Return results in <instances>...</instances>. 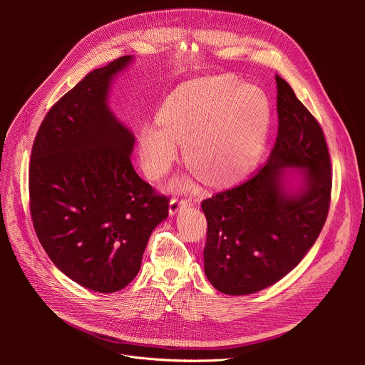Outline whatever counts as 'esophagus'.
Instances as JSON below:
<instances>
[{
	"label": "esophagus",
	"mask_w": 365,
	"mask_h": 365,
	"mask_svg": "<svg viewBox=\"0 0 365 365\" xmlns=\"http://www.w3.org/2000/svg\"><path fill=\"white\" fill-rule=\"evenodd\" d=\"M193 203L189 199H179V197H173L169 203V214L173 217L176 215L180 210H185V207H190Z\"/></svg>",
	"instance_id": "1"
}]
</instances>
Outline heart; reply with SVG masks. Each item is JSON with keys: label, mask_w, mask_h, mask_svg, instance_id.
Segmentation results:
<instances>
[{"label": "heart", "mask_w": 365, "mask_h": 365, "mask_svg": "<svg viewBox=\"0 0 365 365\" xmlns=\"http://www.w3.org/2000/svg\"><path fill=\"white\" fill-rule=\"evenodd\" d=\"M157 127L138 135L141 165L163 178L183 145L185 163L211 187L241 178L262 151L270 124L269 102L251 85L230 76H207L178 86L155 114ZM178 186H185L179 182Z\"/></svg>", "instance_id": "b5f03b06"}]
</instances>
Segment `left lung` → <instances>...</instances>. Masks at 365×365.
<instances>
[{
  "instance_id": "left-lung-1",
  "label": "left lung",
  "mask_w": 365,
  "mask_h": 365,
  "mask_svg": "<svg viewBox=\"0 0 365 365\" xmlns=\"http://www.w3.org/2000/svg\"><path fill=\"white\" fill-rule=\"evenodd\" d=\"M276 83L279 133L267 162L200 205L207 222L205 274L225 294H251L289 274L318 240L329 210L324 131L282 76Z\"/></svg>"
}]
</instances>
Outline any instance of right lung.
<instances>
[{"label":"right lung","mask_w":365,"mask_h":365,"mask_svg":"<svg viewBox=\"0 0 365 365\" xmlns=\"http://www.w3.org/2000/svg\"><path fill=\"white\" fill-rule=\"evenodd\" d=\"M133 56L89 72L44 117L31 150L30 212L53 264L85 289L114 293L138 274L169 215L131 165L133 131L111 111L114 79Z\"/></svg>","instance_id":"right-lung-1"}]
</instances>
